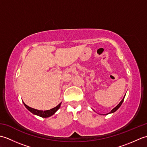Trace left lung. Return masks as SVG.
I'll use <instances>...</instances> for the list:
<instances>
[{
    "mask_svg": "<svg viewBox=\"0 0 147 147\" xmlns=\"http://www.w3.org/2000/svg\"><path fill=\"white\" fill-rule=\"evenodd\" d=\"M124 97H125V95H124V98H123V100H122L120 102L119 104L116 106V107H114L113 109H112V110L110 112H109V113H108V114H105V115H107V114H111V113H114V112L116 111L117 110V109L120 107V106L121 105V104H123V101H124Z\"/></svg>",
    "mask_w": 147,
    "mask_h": 147,
    "instance_id": "obj_1",
    "label": "left lung"
}]
</instances>
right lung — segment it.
<instances>
[{
	"label": "right lung",
	"instance_id": "obj_1",
	"mask_svg": "<svg viewBox=\"0 0 147 147\" xmlns=\"http://www.w3.org/2000/svg\"><path fill=\"white\" fill-rule=\"evenodd\" d=\"M23 104L28 110L30 111L33 114L38 115V116H40L42 117H49L50 116H51V115H54L55 113V112L57 111L59 108H60L61 103H60V104H59L58 105L56 106L55 107L53 108L52 109H50V110H48V111H39V110H37V109H35L29 107V106H28L27 105L24 104V102H23Z\"/></svg>",
	"mask_w": 147,
	"mask_h": 147
}]
</instances>
